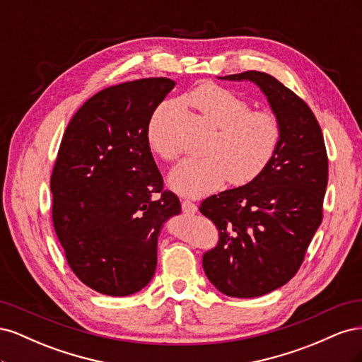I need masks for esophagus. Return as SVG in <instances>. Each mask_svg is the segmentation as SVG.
<instances>
[{
    "label": "esophagus",
    "instance_id": "esophagus-1",
    "mask_svg": "<svg viewBox=\"0 0 362 362\" xmlns=\"http://www.w3.org/2000/svg\"><path fill=\"white\" fill-rule=\"evenodd\" d=\"M181 208H182L184 214H194L196 211H198V206H196V204H193L190 201H182Z\"/></svg>",
    "mask_w": 362,
    "mask_h": 362
}]
</instances>
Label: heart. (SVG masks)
I'll use <instances>...</instances> for the list:
<instances>
[{
    "label": "heart",
    "mask_w": 362,
    "mask_h": 362,
    "mask_svg": "<svg viewBox=\"0 0 362 362\" xmlns=\"http://www.w3.org/2000/svg\"><path fill=\"white\" fill-rule=\"evenodd\" d=\"M189 103L217 127L208 156L184 158L170 172V187L189 198H201L229 182L254 181L275 157L282 129L278 117L264 110H249V103L225 87L206 83L189 95ZM170 105L163 104L148 125L149 148L164 160L177 149L164 134V119Z\"/></svg>",
    "instance_id": "obj_1"
}]
</instances>
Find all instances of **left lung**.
Here are the masks:
<instances>
[{
	"label": "left lung",
	"mask_w": 362,
	"mask_h": 362,
	"mask_svg": "<svg viewBox=\"0 0 362 362\" xmlns=\"http://www.w3.org/2000/svg\"><path fill=\"white\" fill-rule=\"evenodd\" d=\"M221 80L257 84L282 129L259 177L199 206L218 228V245L202 258L206 278L231 298H258L287 284L302 264L323 218L327 156L311 108L275 76L247 71Z\"/></svg>",
	"instance_id": "1"
}]
</instances>
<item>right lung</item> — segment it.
Returning a JSON list of instances; mask_svg holds the SVG:
<instances>
[{"mask_svg":"<svg viewBox=\"0 0 362 362\" xmlns=\"http://www.w3.org/2000/svg\"><path fill=\"white\" fill-rule=\"evenodd\" d=\"M173 87L169 78L107 87L63 134L51 177L54 229L72 272L98 293L146 287L161 228L181 211L148 144L149 120Z\"/></svg>","mask_w":362,"mask_h":362,"instance_id":"obj_1","label":"right lung"}]
</instances>
